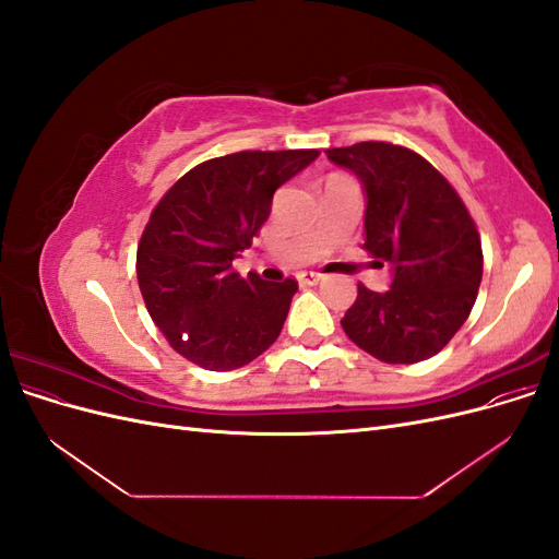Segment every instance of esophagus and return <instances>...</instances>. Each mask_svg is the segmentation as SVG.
Returning <instances> with one entry per match:
<instances>
[{
    "mask_svg": "<svg viewBox=\"0 0 559 559\" xmlns=\"http://www.w3.org/2000/svg\"><path fill=\"white\" fill-rule=\"evenodd\" d=\"M300 280L306 282V284H319L321 280H324V275L317 273V270H310V273H302V275H300Z\"/></svg>",
    "mask_w": 559,
    "mask_h": 559,
    "instance_id": "34e87169",
    "label": "esophagus"
}]
</instances>
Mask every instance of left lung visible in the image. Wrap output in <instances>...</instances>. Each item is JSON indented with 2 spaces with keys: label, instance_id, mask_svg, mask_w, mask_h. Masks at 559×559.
<instances>
[{
  "label": "left lung",
  "instance_id": "left-lung-1",
  "mask_svg": "<svg viewBox=\"0 0 559 559\" xmlns=\"http://www.w3.org/2000/svg\"><path fill=\"white\" fill-rule=\"evenodd\" d=\"M364 183L366 242L392 265L384 294L359 284L341 324L354 345L384 364H417L441 352L471 314L483 280L476 224L450 181L415 151L389 142L326 148Z\"/></svg>",
  "mask_w": 559,
  "mask_h": 559
}]
</instances>
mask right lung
Listing matches in <instances>:
<instances>
[{"label": "right lung", "instance_id": "obj_1", "mask_svg": "<svg viewBox=\"0 0 559 559\" xmlns=\"http://www.w3.org/2000/svg\"><path fill=\"white\" fill-rule=\"evenodd\" d=\"M317 148L238 151L186 173L148 216L138 282L154 324L183 359L242 368L277 341L298 282L240 277L233 259L261 230L273 195Z\"/></svg>", "mask_w": 559, "mask_h": 559}]
</instances>
